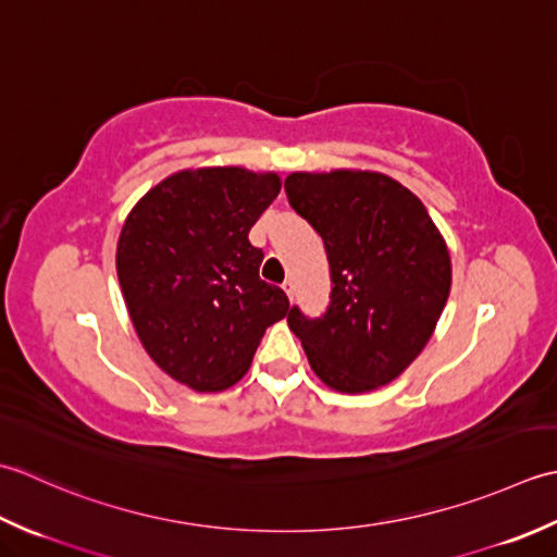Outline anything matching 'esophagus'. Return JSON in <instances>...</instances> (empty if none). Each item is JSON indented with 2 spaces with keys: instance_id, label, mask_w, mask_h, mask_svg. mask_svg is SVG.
<instances>
[{
  "instance_id": "esophagus-1",
  "label": "esophagus",
  "mask_w": 557,
  "mask_h": 557,
  "mask_svg": "<svg viewBox=\"0 0 557 557\" xmlns=\"http://www.w3.org/2000/svg\"><path fill=\"white\" fill-rule=\"evenodd\" d=\"M283 290H286L288 300H293V281H290V278H288V281H283Z\"/></svg>"
}]
</instances>
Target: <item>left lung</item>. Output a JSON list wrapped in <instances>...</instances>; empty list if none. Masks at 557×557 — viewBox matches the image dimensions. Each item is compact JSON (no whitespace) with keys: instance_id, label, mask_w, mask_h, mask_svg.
Here are the masks:
<instances>
[{"instance_id":"left-lung-1","label":"left lung","mask_w":557,"mask_h":557,"mask_svg":"<svg viewBox=\"0 0 557 557\" xmlns=\"http://www.w3.org/2000/svg\"><path fill=\"white\" fill-rule=\"evenodd\" d=\"M286 197L320 233L334 283L324 314L293 305L290 332L332 389L382 387L421 354L445 310V240L423 201L380 173H293Z\"/></svg>"}]
</instances>
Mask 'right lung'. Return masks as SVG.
Masks as SVG:
<instances>
[{
    "label": "right lung",
    "mask_w": 557,
    "mask_h": 557,
    "mask_svg": "<svg viewBox=\"0 0 557 557\" xmlns=\"http://www.w3.org/2000/svg\"><path fill=\"white\" fill-rule=\"evenodd\" d=\"M281 180L243 168L185 170L132 209L117 243V276L146 354L197 392L247 372L267 326L290 302L259 278L264 252L247 240Z\"/></svg>",
    "instance_id": "obj_1"
}]
</instances>
